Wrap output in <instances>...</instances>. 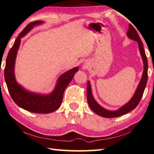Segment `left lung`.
Returning a JSON list of instances; mask_svg holds the SVG:
<instances>
[{
    "label": "left lung",
    "mask_w": 154,
    "mask_h": 154,
    "mask_svg": "<svg viewBox=\"0 0 154 154\" xmlns=\"http://www.w3.org/2000/svg\"><path fill=\"white\" fill-rule=\"evenodd\" d=\"M127 35L129 39L133 40V41L137 42L138 43L139 50H140L141 58L143 63V74H142L141 80L137 87V89L135 90L134 94H133L132 98L130 99L129 102H127L125 104H124L123 106L120 107L119 109L117 110H115V111H110V110H107L103 108L102 106H100V104L96 101L92 93L91 82L88 81L86 88L87 100H88V103L90 107H91V109L92 110V111L94 112L96 114H97L98 115L100 116V117L106 118L117 117L132 111V110L134 109L135 107L138 105L139 103L140 102L141 98L143 94L144 90L146 88L147 81V76H148V75H147L148 63H147V59L146 53H145L143 43H142L140 36H139L138 33H137V31H136L134 27H133L131 24H129V29L127 31Z\"/></svg>",
    "instance_id": "left-lung-1"
}]
</instances>
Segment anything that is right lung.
Masks as SVG:
<instances>
[{
	"instance_id": "1",
	"label": "right lung",
	"mask_w": 154,
	"mask_h": 154,
	"mask_svg": "<svg viewBox=\"0 0 154 154\" xmlns=\"http://www.w3.org/2000/svg\"><path fill=\"white\" fill-rule=\"evenodd\" d=\"M43 23L42 21H37L29 23L17 37L6 60L5 79L11 97L17 105L27 111L45 114L54 112L59 108L62 102L63 92L73 79L74 74L78 71V67L69 69L61 75L53 91L47 94L29 91L17 82L14 75V65L17 51L21 44V39L25 37L34 26L43 24Z\"/></svg>"
}]
</instances>
